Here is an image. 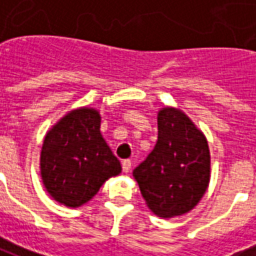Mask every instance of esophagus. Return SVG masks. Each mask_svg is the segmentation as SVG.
<instances>
[{
  "label": "esophagus",
  "mask_w": 256,
  "mask_h": 256,
  "mask_svg": "<svg viewBox=\"0 0 256 256\" xmlns=\"http://www.w3.org/2000/svg\"><path fill=\"white\" fill-rule=\"evenodd\" d=\"M121 165H122V172H124V173H130V166H132V162H130V160L122 161V164H121Z\"/></svg>",
  "instance_id": "obj_1"
}]
</instances>
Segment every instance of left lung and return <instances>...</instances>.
Segmentation results:
<instances>
[{
    "label": "left lung",
    "instance_id": "left-lung-1",
    "mask_svg": "<svg viewBox=\"0 0 256 256\" xmlns=\"http://www.w3.org/2000/svg\"><path fill=\"white\" fill-rule=\"evenodd\" d=\"M158 140L134 170L147 207L161 218L191 212L206 192L212 161L204 134L182 110H158Z\"/></svg>",
    "mask_w": 256,
    "mask_h": 256
}]
</instances>
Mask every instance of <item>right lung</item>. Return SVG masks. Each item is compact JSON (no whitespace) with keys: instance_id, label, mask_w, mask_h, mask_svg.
<instances>
[{"instance_id":"obj_1","label":"right lung","mask_w":256,"mask_h":256,"mask_svg":"<svg viewBox=\"0 0 256 256\" xmlns=\"http://www.w3.org/2000/svg\"><path fill=\"white\" fill-rule=\"evenodd\" d=\"M39 168L48 194L72 208L91 200L106 180L118 176L120 161L100 134V110L83 106L62 116L46 132Z\"/></svg>"}]
</instances>
